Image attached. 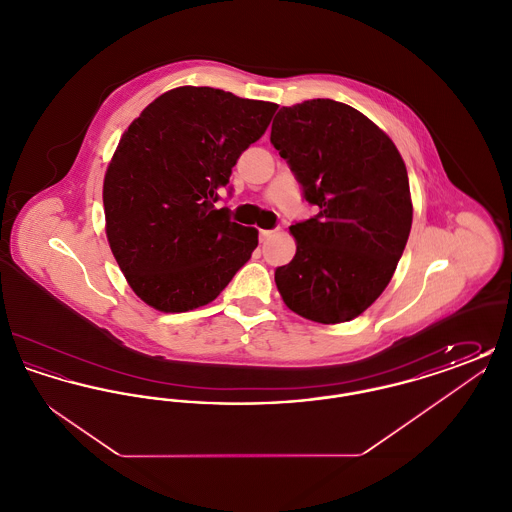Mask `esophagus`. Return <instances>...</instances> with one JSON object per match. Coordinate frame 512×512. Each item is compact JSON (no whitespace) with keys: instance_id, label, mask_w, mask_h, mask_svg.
Masks as SVG:
<instances>
[{"instance_id":"34e87169","label":"esophagus","mask_w":512,"mask_h":512,"mask_svg":"<svg viewBox=\"0 0 512 512\" xmlns=\"http://www.w3.org/2000/svg\"><path fill=\"white\" fill-rule=\"evenodd\" d=\"M274 234V230H259V242H267L268 238Z\"/></svg>"}]
</instances>
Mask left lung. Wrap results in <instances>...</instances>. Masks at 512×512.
Listing matches in <instances>:
<instances>
[{"label": "left lung", "mask_w": 512, "mask_h": 512, "mask_svg": "<svg viewBox=\"0 0 512 512\" xmlns=\"http://www.w3.org/2000/svg\"><path fill=\"white\" fill-rule=\"evenodd\" d=\"M270 142L317 205L295 222V257L274 280L293 313L320 324L359 317L390 284L413 224L409 176L395 144L334 99L282 107Z\"/></svg>", "instance_id": "obj_1"}]
</instances>
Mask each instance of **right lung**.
Instances as JSON below:
<instances>
[{"label": "right lung", "instance_id": "add662e5", "mask_svg": "<svg viewBox=\"0 0 512 512\" xmlns=\"http://www.w3.org/2000/svg\"><path fill=\"white\" fill-rule=\"evenodd\" d=\"M278 105L182 86L151 101L122 134L103 180L105 232L130 288L149 307L211 303L259 244L215 209L232 167Z\"/></svg>", "mask_w": 512, "mask_h": 512}]
</instances>
